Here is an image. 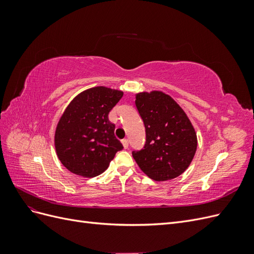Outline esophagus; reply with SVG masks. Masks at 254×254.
Returning a JSON list of instances; mask_svg holds the SVG:
<instances>
[{"label": "esophagus", "instance_id": "obj_1", "mask_svg": "<svg viewBox=\"0 0 254 254\" xmlns=\"http://www.w3.org/2000/svg\"><path fill=\"white\" fill-rule=\"evenodd\" d=\"M122 143H123V146H124L125 149H127L129 147V140L128 139H124L122 141Z\"/></svg>", "mask_w": 254, "mask_h": 254}]
</instances>
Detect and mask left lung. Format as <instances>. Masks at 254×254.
<instances>
[{
	"label": "left lung",
	"mask_w": 254,
	"mask_h": 254,
	"mask_svg": "<svg viewBox=\"0 0 254 254\" xmlns=\"http://www.w3.org/2000/svg\"><path fill=\"white\" fill-rule=\"evenodd\" d=\"M144 122V149L132 151L141 171L155 181L172 180L188 170L197 149V134L187 113L162 91L135 94Z\"/></svg>",
	"instance_id": "obj_1"
}]
</instances>
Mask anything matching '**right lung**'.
<instances>
[{
  "label": "right lung",
  "instance_id": "1",
  "mask_svg": "<svg viewBox=\"0 0 254 254\" xmlns=\"http://www.w3.org/2000/svg\"><path fill=\"white\" fill-rule=\"evenodd\" d=\"M123 91L94 87L82 91L67 105L55 130L58 159L71 173L93 178L108 168L123 149L115 137V125L108 119Z\"/></svg>",
  "mask_w": 254,
  "mask_h": 254
}]
</instances>
